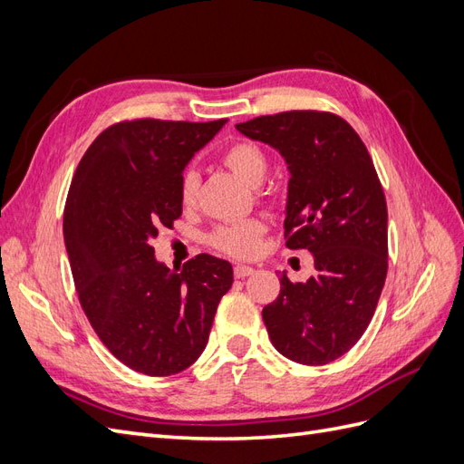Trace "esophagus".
<instances>
[{
  "label": "esophagus",
  "instance_id": "obj_1",
  "mask_svg": "<svg viewBox=\"0 0 464 464\" xmlns=\"http://www.w3.org/2000/svg\"><path fill=\"white\" fill-rule=\"evenodd\" d=\"M254 273H256L254 266H247V265H236L234 266V276L236 278H246V276L254 275Z\"/></svg>",
  "mask_w": 464,
  "mask_h": 464
}]
</instances>
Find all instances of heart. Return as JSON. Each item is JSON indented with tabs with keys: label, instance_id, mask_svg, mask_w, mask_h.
I'll use <instances>...</instances> for the list:
<instances>
[{
	"label": "heart",
	"instance_id": "1",
	"mask_svg": "<svg viewBox=\"0 0 464 464\" xmlns=\"http://www.w3.org/2000/svg\"><path fill=\"white\" fill-rule=\"evenodd\" d=\"M222 164L242 178L247 186H259L266 174V157L259 145L251 141H234L222 150ZM199 176L193 170H186L179 178L178 195L184 207H191L198 199ZM266 232V224L261 218H246L227 227H218L210 234V246L222 254L232 257H256L261 249V237Z\"/></svg>",
	"mask_w": 464,
	"mask_h": 464
}]
</instances>
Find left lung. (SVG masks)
Segmentation results:
<instances>
[{
  "mask_svg": "<svg viewBox=\"0 0 464 464\" xmlns=\"http://www.w3.org/2000/svg\"><path fill=\"white\" fill-rule=\"evenodd\" d=\"M236 130L283 154L288 170L286 247L314 254L315 276L290 283L263 307L273 346L323 366L368 329L387 276V203L366 145L331 111L290 110Z\"/></svg>",
  "mask_w": 464,
  "mask_h": 464,
  "instance_id": "obj_1",
  "label": "left lung"
}]
</instances>
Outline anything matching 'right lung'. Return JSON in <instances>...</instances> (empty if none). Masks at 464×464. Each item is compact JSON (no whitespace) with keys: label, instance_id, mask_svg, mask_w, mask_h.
Masks as SVG:
<instances>
[{"label":"right lung","instance_id":"obj_1","mask_svg":"<svg viewBox=\"0 0 464 464\" xmlns=\"http://www.w3.org/2000/svg\"><path fill=\"white\" fill-rule=\"evenodd\" d=\"M227 120H125L82 154L63 210V240L82 312L125 366L152 377L189 368L207 346L232 265L195 256L181 271L150 242L181 217L186 164Z\"/></svg>","mask_w":464,"mask_h":464}]
</instances>
